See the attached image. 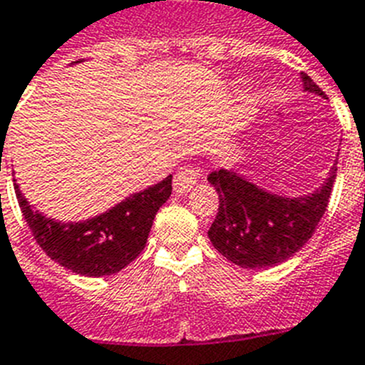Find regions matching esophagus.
<instances>
[{"label": "esophagus", "mask_w": 365, "mask_h": 365, "mask_svg": "<svg viewBox=\"0 0 365 365\" xmlns=\"http://www.w3.org/2000/svg\"><path fill=\"white\" fill-rule=\"evenodd\" d=\"M196 180H198V173L195 169L183 167V169L174 174V192L176 195H187L195 187Z\"/></svg>", "instance_id": "esophagus-1"}]
</instances>
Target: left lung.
<instances>
[{
    "label": "left lung",
    "instance_id": "8db88e82",
    "mask_svg": "<svg viewBox=\"0 0 365 365\" xmlns=\"http://www.w3.org/2000/svg\"><path fill=\"white\" fill-rule=\"evenodd\" d=\"M303 91L327 99L307 73H301ZM336 163L319 187L307 195L288 196L270 191L239 169L209 174L218 192V213L209 227V240L227 261L242 268H272L299 252L325 215Z\"/></svg>",
    "mask_w": 365,
    "mask_h": 365
}]
</instances>
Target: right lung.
<instances>
[{
    "mask_svg": "<svg viewBox=\"0 0 365 365\" xmlns=\"http://www.w3.org/2000/svg\"><path fill=\"white\" fill-rule=\"evenodd\" d=\"M14 189L25 222L40 248L75 274L103 277L123 270L143 252L158 209L173 192V176L126 196L97 217L78 222L46 217L27 202L16 180Z\"/></svg>",
    "mask_w": 365,
    "mask_h": 365,
    "instance_id": "add662e5",
    "label": "right lung"
}]
</instances>
